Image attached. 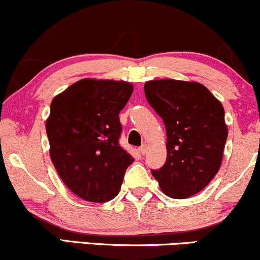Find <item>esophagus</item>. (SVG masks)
<instances>
[{
  "mask_svg": "<svg viewBox=\"0 0 260 260\" xmlns=\"http://www.w3.org/2000/svg\"><path fill=\"white\" fill-rule=\"evenodd\" d=\"M147 149H148V147L145 144H143L142 147H139V149H138V151H139V154H142V155H144L145 153H147Z\"/></svg>",
  "mask_w": 260,
  "mask_h": 260,
  "instance_id": "esophagus-1",
  "label": "esophagus"
}]
</instances>
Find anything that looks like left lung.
Wrapping results in <instances>:
<instances>
[{
    "instance_id": "8db88e82",
    "label": "left lung",
    "mask_w": 260,
    "mask_h": 260,
    "mask_svg": "<svg viewBox=\"0 0 260 260\" xmlns=\"http://www.w3.org/2000/svg\"><path fill=\"white\" fill-rule=\"evenodd\" d=\"M144 92L149 105L162 118L168 136L166 162L151 174L171 198L197 194L221 165L228 139L221 103L196 82L151 80L144 84Z\"/></svg>"
}]
</instances>
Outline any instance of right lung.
Returning a JSON list of instances; mask_svg holds the SVG:
<instances>
[{"mask_svg":"<svg viewBox=\"0 0 260 260\" xmlns=\"http://www.w3.org/2000/svg\"><path fill=\"white\" fill-rule=\"evenodd\" d=\"M132 92L127 82L82 79L52 100L46 121L50 156L68 189L84 201L115 198L134 161L118 142V115Z\"/></svg>","mask_w":260,"mask_h":260,"instance_id":"obj_1","label":"right lung"}]
</instances>
